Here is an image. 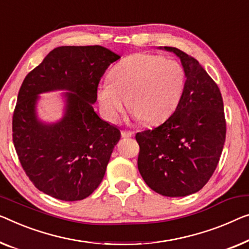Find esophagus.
<instances>
[{
	"label": "esophagus",
	"mask_w": 249,
	"mask_h": 249,
	"mask_svg": "<svg viewBox=\"0 0 249 249\" xmlns=\"http://www.w3.org/2000/svg\"><path fill=\"white\" fill-rule=\"evenodd\" d=\"M133 135H134V133L131 131H122V136L126 137V139H127V137H132Z\"/></svg>",
	"instance_id": "obj_1"
}]
</instances>
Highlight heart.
Instances as JSON below:
<instances>
[{"label": "heart", "instance_id": "b5f03b06", "mask_svg": "<svg viewBox=\"0 0 249 249\" xmlns=\"http://www.w3.org/2000/svg\"><path fill=\"white\" fill-rule=\"evenodd\" d=\"M185 88L183 67L160 54H129L99 84L97 99L107 120L116 121L127 108L143 123L155 125L171 116Z\"/></svg>", "mask_w": 249, "mask_h": 249}]
</instances>
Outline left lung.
<instances>
[{
  "label": "left lung",
  "mask_w": 249,
  "mask_h": 249,
  "mask_svg": "<svg viewBox=\"0 0 249 249\" xmlns=\"http://www.w3.org/2000/svg\"><path fill=\"white\" fill-rule=\"evenodd\" d=\"M179 57L185 88L179 106L164 123L137 133V168L152 190L184 196L205 187L216 170L226 140L221 92L198 60L173 47H160Z\"/></svg>",
  "instance_id": "left-lung-1"
}]
</instances>
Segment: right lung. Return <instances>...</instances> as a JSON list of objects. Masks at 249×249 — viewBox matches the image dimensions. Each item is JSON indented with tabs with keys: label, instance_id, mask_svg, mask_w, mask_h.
I'll list each match as a JSON object with an SVG mask.
<instances>
[{
	"label": "right lung",
	"instance_id": "obj_1",
	"mask_svg": "<svg viewBox=\"0 0 249 249\" xmlns=\"http://www.w3.org/2000/svg\"><path fill=\"white\" fill-rule=\"evenodd\" d=\"M121 57L102 46H62L24 78L13 113V143L36 189L64 201L87 198L101 184L121 139L94 110L99 80ZM68 90L64 116L44 124L36 115L42 92Z\"/></svg>",
	"mask_w": 249,
	"mask_h": 249
}]
</instances>
